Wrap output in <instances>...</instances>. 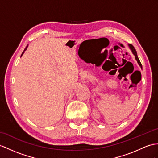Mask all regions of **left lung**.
Wrapping results in <instances>:
<instances>
[{
	"label": "left lung",
	"mask_w": 158,
	"mask_h": 158,
	"mask_svg": "<svg viewBox=\"0 0 158 158\" xmlns=\"http://www.w3.org/2000/svg\"><path fill=\"white\" fill-rule=\"evenodd\" d=\"M129 47L130 49L131 50L133 54L135 56V60H136V61H137L138 64L139 65V66L141 67V68H142V65H141V62H140V61H139V58H138V56H137V52H136L135 49L133 46L132 45H131V44H129Z\"/></svg>",
	"instance_id": "obj_1"
}]
</instances>
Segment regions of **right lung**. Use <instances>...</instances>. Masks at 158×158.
<instances>
[{
  "instance_id": "obj_1",
  "label": "right lung",
  "mask_w": 158,
  "mask_h": 158,
  "mask_svg": "<svg viewBox=\"0 0 158 158\" xmlns=\"http://www.w3.org/2000/svg\"><path fill=\"white\" fill-rule=\"evenodd\" d=\"M27 48H28V45H27V47L25 48V49H24V51L23 52V53H22V54H21V56H23V53H24V52H25V51H26V50H27Z\"/></svg>"
}]
</instances>
